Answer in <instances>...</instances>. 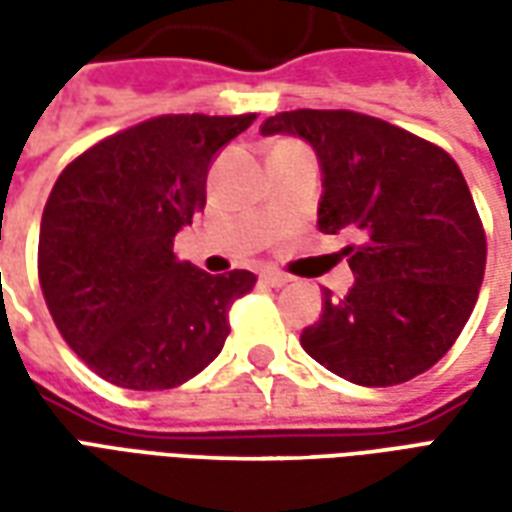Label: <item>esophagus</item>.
Segmentation results:
<instances>
[{
  "mask_svg": "<svg viewBox=\"0 0 512 512\" xmlns=\"http://www.w3.org/2000/svg\"><path fill=\"white\" fill-rule=\"evenodd\" d=\"M260 279H263L266 285H271V288H282V285H288L290 282V277L279 274V271H263V274H260Z\"/></svg>",
  "mask_w": 512,
  "mask_h": 512,
  "instance_id": "1",
  "label": "esophagus"
}]
</instances>
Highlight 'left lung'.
Returning a JSON list of instances; mask_svg holds the SVG:
<instances>
[{
  "instance_id": "left-lung-1",
  "label": "left lung",
  "mask_w": 512,
  "mask_h": 512,
  "mask_svg": "<svg viewBox=\"0 0 512 512\" xmlns=\"http://www.w3.org/2000/svg\"><path fill=\"white\" fill-rule=\"evenodd\" d=\"M260 134L299 136L321 164L318 230H351L354 285L323 290L321 318L301 348L359 386H392L425 373L469 321L485 274V233L461 169L378 117L296 109L268 117Z\"/></svg>"
}]
</instances>
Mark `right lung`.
<instances>
[{
  "label": "right lung",
  "instance_id": "add662e5",
  "mask_svg": "<svg viewBox=\"0 0 512 512\" xmlns=\"http://www.w3.org/2000/svg\"><path fill=\"white\" fill-rule=\"evenodd\" d=\"M255 115H164L62 169L43 208L38 277L57 329L123 389H172L222 354L227 310L252 271L180 263L175 235L205 208V178Z\"/></svg>",
  "mask_w": 512,
  "mask_h": 512
}]
</instances>
